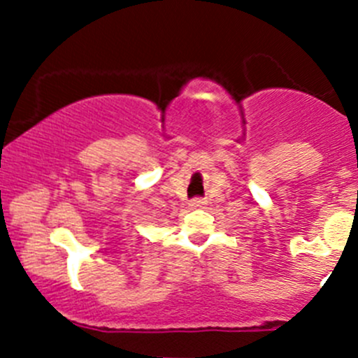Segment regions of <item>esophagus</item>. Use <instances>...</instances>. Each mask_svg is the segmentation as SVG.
<instances>
[{"label":"esophagus","instance_id":"obj_1","mask_svg":"<svg viewBox=\"0 0 358 358\" xmlns=\"http://www.w3.org/2000/svg\"><path fill=\"white\" fill-rule=\"evenodd\" d=\"M204 204H206L204 199H192V201H190V206H192V208H204Z\"/></svg>","mask_w":358,"mask_h":358}]
</instances>
